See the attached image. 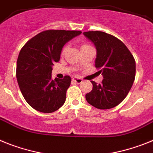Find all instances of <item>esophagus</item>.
<instances>
[{
    "mask_svg": "<svg viewBox=\"0 0 153 153\" xmlns=\"http://www.w3.org/2000/svg\"><path fill=\"white\" fill-rule=\"evenodd\" d=\"M73 81H74L75 83H81L82 82H83V79H81L80 78L74 77L73 78Z\"/></svg>",
    "mask_w": 153,
    "mask_h": 153,
    "instance_id": "esophagus-1",
    "label": "esophagus"
}]
</instances>
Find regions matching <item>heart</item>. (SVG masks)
Here are the masks:
<instances>
[{
  "label": "heart",
  "instance_id": "b5f03b06",
  "mask_svg": "<svg viewBox=\"0 0 153 153\" xmlns=\"http://www.w3.org/2000/svg\"><path fill=\"white\" fill-rule=\"evenodd\" d=\"M87 46H90V45H82L81 48H83V47H87ZM65 50H66V48H65V49H63V51H65Z\"/></svg>",
  "mask_w": 153,
  "mask_h": 153
}]
</instances>
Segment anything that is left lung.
Returning a JSON list of instances; mask_svg holds the SVG:
<instances>
[{
  "mask_svg": "<svg viewBox=\"0 0 153 153\" xmlns=\"http://www.w3.org/2000/svg\"><path fill=\"white\" fill-rule=\"evenodd\" d=\"M97 50L95 67L102 74L100 84L91 81L93 89L86 100L98 109L114 108L125 98L135 76V61L125 45L119 39L105 32H83Z\"/></svg>",
  "mask_w": 153,
  "mask_h": 153,
  "instance_id": "1",
  "label": "left lung"
}]
</instances>
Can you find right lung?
<instances>
[{
    "mask_svg": "<svg viewBox=\"0 0 153 153\" xmlns=\"http://www.w3.org/2000/svg\"><path fill=\"white\" fill-rule=\"evenodd\" d=\"M79 31L47 30L26 42L18 55L16 76L22 95L30 106L52 113L63 105L71 82L69 76L52 79L55 62L59 61L64 45Z\"/></svg>",
    "mask_w": 153,
    "mask_h": 153,
    "instance_id": "right-lung-1",
    "label": "right lung"
}]
</instances>
